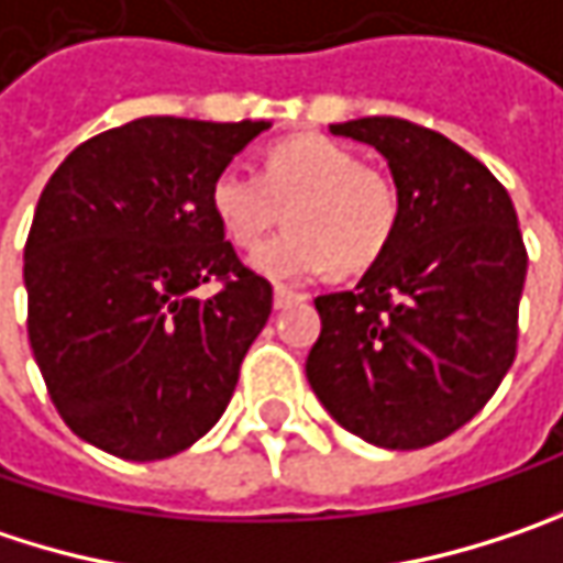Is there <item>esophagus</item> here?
Returning <instances> with one entry per match:
<instances>
[{"mask_svg":"<svg viewBox=\"0 0 563 563\" xmlns=\"http://www.w3.org/2000/svg\"><path fill=\"white\" fill-rule=\"evenodd\" d=\"M298 301H303L301 291H291V288H285V285H275V307H278V310Z\"/></svg>","mask_w":563,"mask_h":563,"instance_id":"obj_1","label":"esophagus"}]
</instances>
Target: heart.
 Segmentation results:
<instances>
[{
  "label": "heart",
  "instance_id": "1",
  "mask_svg": "<svg viewBox=\"0 0 563 563\" xmlns=\"http://www.w3.org/2000/svg\"><path fill=\"white\" fill-rule=\"evenodd\" d=\"M282 205L288 230L250 256V265L272 282H303L330 265L336 272L372 265L387 250L400 214L390 179L320 134L275 143L262 176L233 163L211 181L218 221L246 250L278 223Z\"/></svg>",
  "mask_w": 563,
  "mask_h": 563
}]
</instances>
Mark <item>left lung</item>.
Returning a JSON list of instances; mask_svg holds the SVG:
<instances>
[{
	"label": "left lung",
	"instance_id": "8db88e82",
	"mask_svg": "<svg viewBox=\"0 0 563 563\" xmlns=\"http://www.w3.org/2000/svg\"><path fill=\"white\" fill-rule=\"evenodd\" d=\"M330 134L382 153L400 214L362 282L313 301L307 382L352 435L422 449L462 429L516 358L522 233L506 188L449 137L400 118H355Z\"/></svg>",
	"mask_w": 563,
	"mask_h": 563
}]
</instances>
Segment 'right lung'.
<instances>
[{"instance_id": "obj_1", "label": "right lung", "mask_w": 563, "mask_h": 563, "mask_svg": "<svg viewBox=\"0 0 563 563\" xmlns=\"http://www.w3.org/2000/svg\"><path fill=\"white\" fill-rule=\"evenodd\" d=\"M268 128L137 118L76 146L41 191L27 340L63 422L101 452L159 462L227 410L272 285L223 240L211 181ZM211 277L222 291L195 296Z\"/></svg>"}]
</instances>
